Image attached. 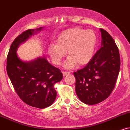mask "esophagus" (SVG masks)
Here are the masks:
<instances>
[{
	"label": "esophagus",
	"mask_w": 130,
	"mask_h": 130,
	"mask_svg": "<svg viewBox=\"0 0 130 130\" xmlns=\"http://www.w3.org/2000/svg\"><path fill=\"white\" fill-rule=\"evenodd\" d=\"M62 73H63V76H66L67 74H68L70 73L69 71H62Z\"/></svg>",
	"instance_id": "1"
}]
</instances>
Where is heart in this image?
Listing matches in <instances>:
<instances>
[{"label": "heart", "instance_id": "heart-1", "mask_svg": "<svg viewBox=\"0 0 130 130\" xmlns=\"http://www.w3.org/2000/svg\"><path fill=\"white\" fill-rule=\"evenodd\" d=\"M96 41V35L93 30L70 28L59 34L57 44L51 45L48 48V54L56 65H60L66 51L69 56L65 64L66 68H73L77 63L86 65L93 57Z\"/></svg>", "mask_w": 130, "mask_h": 130}]
</instances>
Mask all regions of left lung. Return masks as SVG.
I'll list each match as a JSON object with an SVG mask.
<instances>
[{
  "mask_svg": "<svg viewBox=\"0 0 130 130\" xmlns=\"http://www.w3.org/2000/svg\"><path fill=\"white\" fill-rule=\"evenodd\" d=\"M100 30L101 47L84 68L73 73L76 94L88 105L98 104L110 96L120 70L119 51L115 40L107 31Z\"/></svg>",
  "mask_w": 130,
  "mask_h": 130,
  "instance_id": "8db88e82",
  "label": "left lung"
}]
</instances>
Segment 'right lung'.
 Here are the masks:
<instances>
[{
	"label": "right lung",
	"instance_id": "add662e5",
	"mask_svg": "<svg viewBox=\"0 0 130 130\" xmlns=\"http://www.w3.org/2000/svg\"><path fill=\"white\" fill-rule=\"evenodd\" d=\"M34 31L32 29L23 31L12 42L8 53L7 71L20 99L31 107L43 109L55 101L57 93L54 84L63 79V74L44 57L28 62H23L18 57L19 45L32 36Z\"/></svg>",
	"mask_w": 130,
	"mask_h": 130
}]
</instances>
